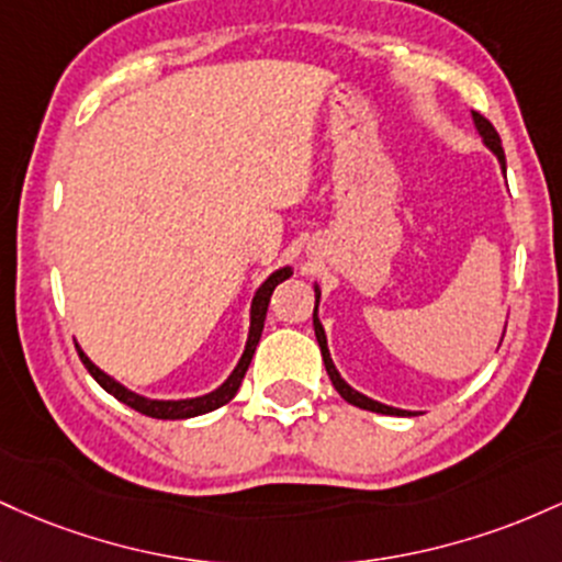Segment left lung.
<instances>
[{
  "label": "left lung",
  "instance_id": "obj_1",
  "mask_svg": "<svg viewBox=\"0 0 562 562\" xmlns=\"http://www.w3.org/2000/svg\"><path fill=\"white\" fill-rule=\"evenodd\" d=\"M472 122H475V130L481 132L483 143L488 145L491 150H494V156L499 159L502 164V172H507V161H504V150H502V140H499V132L494 130V124L488 122V119L481 116V113L472 111ZM318 297H321V289L315 286V311H313V329H315V339H318V348H321V356H324V366H326V374H329V380L334 384V390H337L339 395H342L345 401L352 403V406L358 408H366V412H376V414H387V417H414V412H403V408H393V406H384V403L369 398V395L358 393V390H352L348 382L339 376L337 366H334L331 356H329V348H326V334H324V326H321L318 321Z\"/></svg>",
  "mask_w": 562,
  "mask_h": 562
}]
</instances>
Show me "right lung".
I'll list each match as a JSON object with an SVG mask.
<instances>
[{
    "mask_svg": "<svg viewBox=\"0 0 562 562\" xmlns=\"http://www.w3.org/2000/svg\"><path fill=\"white\" fill-rule=\"evenodd\" d=\"M289 276H292V268H279L276 273H270L268 279L260 289L255 292V300H251V313H249V337H247V348H244V356L238 358L236 369L231 371V376L220 384L217 390H212V393L206 395H199V398H182V401H154V398H145V395H137L132 393V390L124 387L122 382H116L113 376L105 374L103 369H98L90 358L85 356V350L79 348V358L81 363H85V369L90 371L94 376V382L100 384V387L105 390V393H111L113 398L122 401L124 406L135 408V412L145 414V417H154V419H191V417H201V414H210L214 408L225 406L233 395L238 393V387H241V380L244 374H247L249 363H251V356H255L257 350V342H260L262 337V326H265V315H268V302H270V294H273V289L279 286L281 281H286Z\"/></svg>",
    "mask_w": 562,
    "mask_h": 562,
    "instance_id": "add662e5",
    "label": "right lung"
}]
</instances>
